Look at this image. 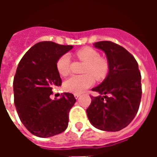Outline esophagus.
Segmentation results:
<instances>
[{
    "mask_svg": "<svg viewBox=\"0 0 157 157\" xmlns=\"http://www.w3.org/2000/svg\"><path fill=\"white\" fill-rule=\"evenodd\" d=\"M74 97H75V98L77 99L79 98V97H80V94H74Z\"/></svg>",
    "mask_w": 157,
    "mask_h": 157,
    "instance_id": "1",
    "label": "esophagus"
}]
</instances>
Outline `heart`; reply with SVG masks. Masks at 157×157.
<instances>
[{
	"label": "heart",
	"instance_id": "b5f03b06",
	"mask_svg": "<svg viewBox=\"0 0 157 157\" xmlns=\"http://www.w3.org/2000/svg\"><path fill=\"white\" fill-rule=\"evenodd\" d=\"M79 59L86 62L83 68L84 75H74L68 78L64 83V88L67 92L80 94L90 87L94 83V78L101 81L106 77L109 72V62L100 57L99 53L91 47H85L76 52ZM71 56L68 54L61 55L56 62L57 71L62 76H66L70 73Z\"/></svg>",
	"mask_w": 157,
	"mask_h": 157
}]
</instances>
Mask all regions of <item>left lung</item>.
<instances>
[{
	"label": "left lung",
	"mask_w": 157,
	"mask_h": 157,
	"mask_svg": "<svg viewBox=\"0 0 157 157\" xmlns=\"http://www.w3.org/2000/svg\"><path fill=\"white\" fill-rule=\"evenodd\" d=\"M93 45L105 53L109 69L104 81L92 89L100 95L91 97L87 117L95 128L118 131L130 124L139 110L142 90L138 63L115 43L100 41Z\"/></svg>",
	"instance_id": "8db88e82"
}]
</instances>
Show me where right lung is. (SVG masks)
Masks as SVG:
<instances>
[{"label":"right lung","instance_id":"add662e5","mask_svg":"<svg viewBox=\"0 0 157 157\" xmlns=\"http://www.w3.org/2000/svg\"><path fill=\"white\" fill-rule=\"evenodd\" d=\"M72 48V45L39 42L29 48L17 68L13 80L16 109L22 124L38 137H51L68 126L75 97L65 92L59 99L52 100L50 95L62 82L56 62Z\"/></svg>","mask_w":157,"mask_h":157}]
</instances>
